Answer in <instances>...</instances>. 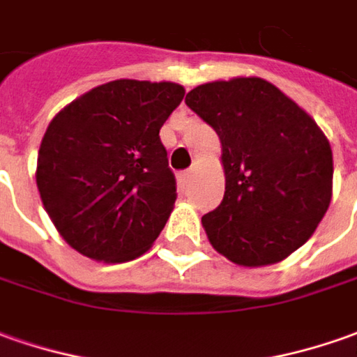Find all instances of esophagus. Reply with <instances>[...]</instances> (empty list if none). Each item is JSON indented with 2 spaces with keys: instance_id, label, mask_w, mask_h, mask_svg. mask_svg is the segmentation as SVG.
I'll list each match as a JSON object with an SVG mask.
<instances>
[{
  "instance_id": "1",
  "label": "esophagus",
  "mask_w": 357,
  "mask_h": 357,
  "mask_svg": "<svg viewBox=\"0 0 357 357\" xmlns=\"http://www.w3.org/2000/svg\"><path fill=\"white\" fill-rule=\"evenodd\" d=\"M191 178H193V169H185V172H181L178 176V181L181 188H185L189 181H191Z\"/></svg>"
}]
</instances>
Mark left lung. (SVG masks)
<instances>
[{
	"instance_id": "8db88e82",
	"label": "left lung",
	"mask_w": 357,
	"mask_h": 357,
	"mask_svg": "<svg viewBox=\"0 0 357 357\" xmlns=\"http://www.w3.org/2000/svg\"><path fill=\"white\" fill-rule=\"evenodd\" d=\"M185 103L222 148L225 197L201 219L213 248L244 268L285 260L331 205L328 138L305 109L256 76L197 86Z\"/></svg>"
}]
</instances>
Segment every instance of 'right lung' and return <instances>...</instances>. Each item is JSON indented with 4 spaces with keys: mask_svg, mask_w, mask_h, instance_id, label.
Returning <instances> with one entry per match:
<instances>
[{
    "mask_svg": "<svg viewBox=\"0 0 357 357\" xmlns=\"http://www.w3.org/2000/svg\"><path fill=\"white\" fill-rule=\"evenodd\" d=\"M183 96L174 82L115 79L50 121L36 188L60 236L79 254L121 264L158 238L178 197L160 128Z\"/></svg>",
    "mask_w": 357,
    "mask_h": 357,
    "instance_id": "add662e5",
    "label": "right lung"
}]
</instances>
